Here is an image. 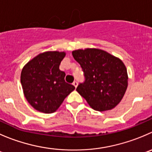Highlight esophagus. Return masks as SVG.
I'll list each match as a JSON object with an SVG mask.
<instances>
[{"instance_id": "esophagus-1", "label": "esophagus", "mask_w": 152, "mask_h": 152, "mask_svg": "<svg viewBox=\"0 0 152 152\" xmlns=\"http://www.w3.org/2000/svg\"><path fill=\"white\" fill-rule=\"evenodd\" d=\"M72 84H73L74 86H75V87L76 88V87H77V81H74Z\"/></svg>"}]
</instances>
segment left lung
Instances as JSON below:
<instances>
[{"instance_id": "obj_1", "label": "left lung", "mask_w": 152, "mask_h": 152, "mask_svg": "<svg viewBox=\"0 0 152 152\" xmlns=\"http://www.w3.org/2000/svg\"><path fill=\"white\" fill-rule=\"evenodd\" d=\"M72 55L81 66L85 79L77 92L95 110L115 107L128 87V73L122 60L96 48L74 50Z\"/></svg>"}]
</instances>
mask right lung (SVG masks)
Masks as SVG:
<instances>
[{"label": "right lung", "instance_id": "right-lung-1", "mask_svg": "<svg viewBox=\"0 0 152 152\" xmlns=\"http://www.w3.org/2000/svg\"><path fill=\"white\" fill-rule=\"evenodd\" d=\"M66 53L48 51L40 53L24 66L21 83L27 102L45 113L55 112L75 86L65 81L66 73L60 65Z\"/></svg>", "mask_w": 152, "mask_h": 152}]
</instances>
